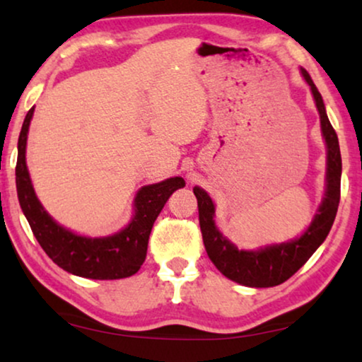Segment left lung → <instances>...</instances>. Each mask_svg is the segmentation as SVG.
Masks as SVG:
<instances>
[{
	"label": "left lung",
	"instance_id": "8db88e82",
	"mask_svg": "<svg viewBox=\"0 0 362 362\" xmlns=\"http://www.w3.org/2000/svg\"><path fill=\"white\" fill-rule=\"evenodd\" d=\"M301 74L311 87L315 106L320 116V129L327 143V188L322 204L319 206L311 226L300 238L288 243L272 245L259 251L238 250L216 228L214 204L203 188L194 187L193 193L198 199L199 227H202L206 253L212 264L233 282L256 288H267L288 280L298 269L313 256L329 235L335 221L338 203H340L341 154L337 132L327 117L325 106L319 90L315 88L309 74L301 69Z\"/></svg>",
	"mask_w": 362,
	"mask_h": 362
}]
</instances>
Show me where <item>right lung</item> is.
I'll return each instance as SVG.
<instances>
[{
	"mask_svg": "<svg viewBox=\"0 0 362 362\" xmlns=\"http://www.w3.org/2000/svg\"><path fill=\"white\" fill-rule=\"evenodd\" d=\"M33 109L27 112L17 143L16 187L37 242L53 262L64 271L85 279L114 280L130 277L145 262L153 223L175 190L185 187L182 177L146 185L135 197V216L124 230L105 238H88L56 223L40 204L25 164L27 134Z\"/></svg>",
	"mask_w": 362,
	"mask_h": 362,
	"instance_id": "add662e5",
	"label": "right lung"
}]
</instances>
